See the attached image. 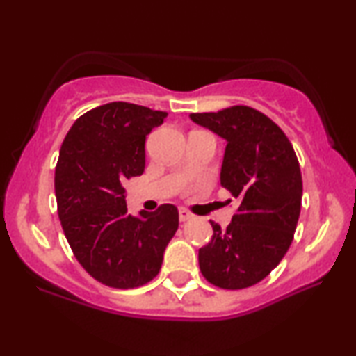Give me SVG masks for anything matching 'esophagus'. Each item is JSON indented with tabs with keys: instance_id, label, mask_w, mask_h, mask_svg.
I'll return each instance as SVG.
<instances>
[{
	"instance_id": "esophagus-1",
	"label": "esophagus",
	"mask_w": 356,
	"mask_h": 356,
	"mask_svg": "<svg viewBox=\"0 0 356 356\" xmlns=\"http://www.w3.org/2000/svg\"><path fill=\"white\" fill-rule=\"evenodd\" d=\"M179 222H186L189 218H193V213L188 212L186 209H179Z\"/></svg>"
}]
</instances>
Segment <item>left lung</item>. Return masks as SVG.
Wrapping results in <instances>:
<instances>
[{"instance_id":"1","label":"left lung","mask_w":356,"mask_h":356,"mask_svg":"<svg viewBox=\"0 0 356 356\" xmlns=\"http://www.w3.org/2000/svg\"><path fill=\"white\" fill-rule=\"evenodd\" d=\"M189 116L227 140L220 184L240 202L227 230L211 222L199 267L212 285L248 289L279 266L293 241L303 194L298 159L284 131L251 106Z\"/></svg>"}]
</instances>
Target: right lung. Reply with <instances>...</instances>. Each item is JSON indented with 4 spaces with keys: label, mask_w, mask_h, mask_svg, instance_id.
<instances>
[{
    "label": "right lung",
    "mask_w": 356,
    "mask_h": 356,
    "mask_svg": "<svg viewBox=\"0 0 356 356\" xmlns=\"http://www.w3.org/2000/svg\"><path fill=\"white\" fill-rule=\"evenodd\" d=\"M165 111L111 102L79 116L61 144L55 194L63 232L79 264L111 289H136L159 274L178 230V209L129 216L124 181L143 175L145 138Z\"/></svg>",
    "instance_id": "1"
}]
</instances>
